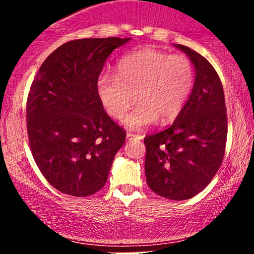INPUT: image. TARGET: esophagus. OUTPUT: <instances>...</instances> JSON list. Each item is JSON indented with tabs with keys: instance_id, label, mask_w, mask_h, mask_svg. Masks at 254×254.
Listing matches in <instances>:
<instances>
[{
	"instance_id": "1",
	"label": "esophagus",
	"mask_w": 254,
	"mask_h": 254,
	"mask_svg": "<svg viewBox=\"0 0 254 254\" xmlns=\"http://www.w3.org/2000/svg\"><path fill=\"white\" fill-rule=\"evenodd\" d=\"M127 139H142L143 138V136L142 135H137V133H132V132H127Z\"/></svg>"
}]
</instances>
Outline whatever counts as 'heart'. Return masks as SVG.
<instances>
[{
	"mask_svg": "<svg viewBox=\"0 0 254 254\" xmlns=\"http://www.w3.org/2000/svg\"><path fill=\"white\" fill-rule=\"evenodd\" d=\"M194 84V68L184 55L145 48L119 61L117 74H101L97 92L112 118L122 121L135 103L139 104L125 118L131 129H142L160 119L173 121L182 112Z\"/></svg>",
	"mask_w": 254,
	"mask_h": 254,
	"instance_id": "b5f03b06",
	"label": "heart"
}]
</instances>
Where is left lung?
<instances>
[{"label":"left lung","instance_id":"1","mask_svg":"<svg viewBox=\"0 0 254 254\" xmlns=\"http://www.w3.org/2000/svg\"><path fill=\"white\" fill-rule=\"evenodd\" d=\"M176 46L196 69L193 89L171 127L144 137V170L151 191L184 200L199 193L217 173L228 125L223 87L214 66L188 46Z\"/></svg>","mask_w":254,"mask_h":254}]
</instances>
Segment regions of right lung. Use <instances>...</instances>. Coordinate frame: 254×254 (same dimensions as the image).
<instances>
[{
    "mask_svg": "<svg viewBox=\"0 0 254 254\" xmlns=\"http://www.w3.org/2000/svg\"><path fill=\"white\" fill-rule=\"evenodd\" d=\"M130 38L68 42L49 55L27 97V135L45 179L69 196L87 197L106 184L127 132L104 110L97 81L107 57Z\"/></svg>",
    "mask_w": 254,
    "mask_h": 254,
    "instance_id": "right-lung-1",
    "label": "right lung"
}]
</instances>
